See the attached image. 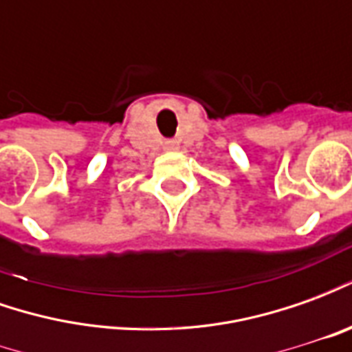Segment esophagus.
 <instances>
[{"mask_svg": "<svg viewBox=\"0 0 352 352\" xmlns=\"http://www.w3.org/2000/svg\"><path fill=\"white\" fill-rule=\"evenodd\" d=\"M164 148H166V151H175V148H177L175 141H166V145H164Z\"/></svg>", "mask_w": 352, "mask_h": 352, "instance_id": "esophagus-1", "label": "esophagus"}]
</instances>
